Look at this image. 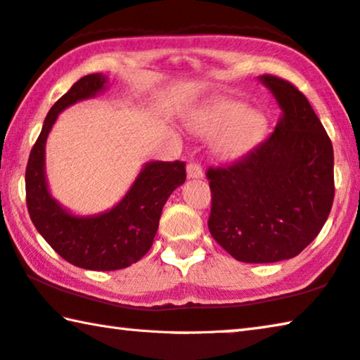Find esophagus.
<instances>
[{"instance_id":"34e87169","label":"esophagus","mask_w":360,"mask_h":360,"mask_svg":"<svg viewBox=\"0 0 360 360\" xmlns=\"http://www.w3.org/2000/svg\"><path fill=\"white\" fill-rule=\"evenodd\" d=\"M187 178L189 179H202L203 169L198 163H189L187 165Z\"/></svg>"}]
</instances>
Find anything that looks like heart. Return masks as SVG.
Returning <instances> with one entry per match:
<instances>
[{"instance_id": "obj_1", "label": "heart", "mask_w": 360, "mask_h": 360, "mask_svg": "<svg viewBox=\"0 0 360 360\" xmlns=\"http://www.w3.org/2000/svg\"><path fill=\"white\" fill-rule=\"evenodd\" d=\"M191 129L203 138L218 139V152L224 158L236 160L258 144L266 131V117L258 110H248L240 101L216 102L191 122Z\"/></svg>"}]
</instances>
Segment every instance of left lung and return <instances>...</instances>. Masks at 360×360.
<instances>
[{
    "label": "left lung",
    "instance_id": "left-lung-1",
    "mask_svg": "<svg viewBox=\"0 0 360 360\" xmlns=\"http://www.w3.org/2000/svg\"><path fill=\"white\" fill-rule=\"evenodd\" d=\"M281 107L272 134L227 168H210L211 236L242 262L295 258L332 210L333 147L309 101L292 83L261 75Z\"/></svg>",
    "mask_w": 360,
    "mask_h": 360
}]
</instances>
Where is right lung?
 Masks as SVG:
<instances>
[{
	"mask_svg": "<svg viewBox=\"0 0 360 360\" xmlns=\"http://www.w3.org/2000/svg\"><path fill=\"white\" fill-rule=\"evenodd\" d=\"M107 83L105 75L91 73L79 78L51 107L25 171L28 214L37 231L65 261L89 271H117L138 262L152 247L163 205L186 181V163L147 162L122 200L110 210L83 216L56 200L44 169L49 131L60 112L104 93Z\"/></svg>",
	"mask_w": 360,
	"mask_h": 360,
	"instance_id": "add662e5",
	"label": "right lung"
}]
</instances>
